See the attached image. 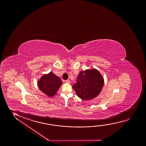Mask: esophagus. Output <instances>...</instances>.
Instances as JSON below:
<instances>
[{
    "instance_id": "34e87169",
    "label": "esophagus",
    "mask_w": 146,
    "mask_h": 146,
    "mask_svg": "<svg viewBox=\"0 0 146 146\" xmlns=\"http://www.w3.org/2000/svg\"><path fill=\"white\" fill-rule=\"evenodd\" d=\"M65 82H66V83H70V81L69 80H65Z\"/></svg>"
}]
</instances>
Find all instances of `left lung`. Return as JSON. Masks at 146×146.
<instances>
[{"label":"left lung","instance_id":"obj_1","mask_svg":"<svg viewBox=\"0 0 146 146\" xmlns=\"http://www.w3.org/2000/svg\"><path fill=\"white\" fill-rule=\"evenodd\" d=\"M76 82L72 88L77 96L82 100H89L100 94L104 86V80L98 70L92 69L81 71Z\"/></svg>","mask_w":146,"mask_h":146}]
</instances>
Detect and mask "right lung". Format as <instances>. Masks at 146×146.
I'll return each instance as SVG.
<instances>
[{
  "mask_svg": "<svg viewBox=\"0 0 146 146\" xmlns=\"http://www.w3.org/2000/svg\"><path fill=\"white\" fill-rule=\"evenodd\" d=\"M62 84V81L52 72L44 74L38 81V86L43 93L52 97L57 92Z\"/></svg>",
  "mask_w": 146,
  "mask_h": 146,
  "instance_id": "obj_1",
  "label": "right lung"
}]
</instances>
